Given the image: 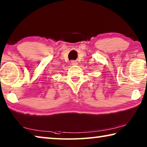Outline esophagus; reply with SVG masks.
<instances>
[{"mask_svg": "<svg viewBox=\"0 0 147 147\" xmlns=\"http://www.w3.org/2000/svg\"><path fill=\"white\" fill-rule=\"evenodd\" d=\"M71 65H78V63H77V61L75 60H72Z\"/></svg>", "mask_w": 147, "mask_h": 147, "instance_id": "esophagus-1", "label": "esophagus"}]
</instances>
